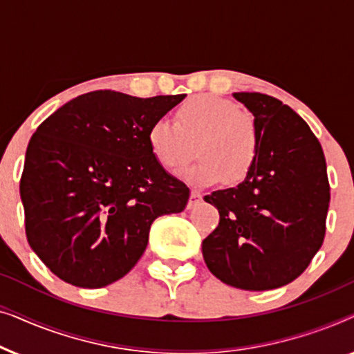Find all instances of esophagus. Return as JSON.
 Segmentation results:
<instances>
[{
	"label": "esophagus",
	"instance_id": "esophagus-1",
	"mask_svg": "<svg viewBox=\"0 0 354 354\" xmlns=\"http://www.w3.org/2000/svg\"><path fill=\"white\" fill-rule=\"evenodd\" d=\"M203 200V195L200 192H196V190H192V193H190V200H188V207H193V206H196L198 203H200Z\"/></svg>",
	"mask_w": 354,
	"mask_h": 354
}]
</instances>
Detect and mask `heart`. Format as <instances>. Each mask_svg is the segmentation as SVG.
Listing matches in <instances>:
<instances>
[{"label": "heart", "instance_id": "1", "mask_svg": "<svg viewBox=\"0 0 354 354\" xmlns=\"http://www.w3.org/2000/svg\"><path fill=\"white\" fill-rule=\"evenodd\" d=\"M198 149V162L180 176L195 185H211L225 177L239 182L248 176L259 153L258 129L251 115L229 100L196 96L182 106L177 122L159 118L149 125L148 145L156 161L177 169Z\"/></svg>", "mask_w": 354, "mask_h": 354}]
</instances>
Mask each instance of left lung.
<instances>
[{
  "mask_svg": "<svg viewBox=\"0 0 354 354\" xmlns=\"http://www.w3.org/2000/svg\"><path fill=\"white\" fill-rule=\"evenodd\" d=\"M234 98L254 115L259 153L243 182L205 196L221 219L201 248L212 275L261 292L293 282L322 246L330 185L321 143L290 106L256 91Z\"/></svg>",
  "mask_w": 354,
  "mask_h": 354,
  "instance_id": "1",
  "label": "left lung"
}]
</instances>
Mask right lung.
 <instances>
[{"label": "right lung", "instance_id": "add662e5", "mask_svg": "<svg viewBox=\"0 0 354 354\" xmlns=\"http://www.w3.org/2000/svg\"><path fill=\"white\" fill-rule=\"evenodd\" d=\"M185 96L96 90L38 125L19 187L26 235L61 280L101 288L122 279L147 250L153 221L185 209L190 190L148 145L149 125Z\"/></svg>", "mask_w": 354, "mask_h": 354}]
</instances>
